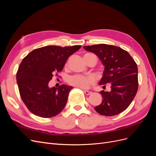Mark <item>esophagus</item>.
<instances>
[{
	"label": "esophagus",
	"instance_id": "1",
	"mask_svg": "<svg viewBox=\"0 0 156 156\" xmlns=\"http://www.w3.org/2000/svg\"><path fill=\"white\" fill-rule=\"evenodd\" d=\"M84 93L86 94V95H90V94H92V92L90 91H88V90H83Z\"/></svg>",
	"mask_w": 156,
	"mask_h": 156
}]
</instances>
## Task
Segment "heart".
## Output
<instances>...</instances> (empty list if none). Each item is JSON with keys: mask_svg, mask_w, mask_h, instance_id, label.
<instances>
[{"mask_svg": "<svg viewBox=\"0 0 156 156\" xmlns=\"http://www.w3.org/2000/svg\"><path fill=\"white\" fill-rule=\"evenodd\" d=\"M84 56H93L96 58L97 60L96 56L92 53H87ZM94 82H95V79L93 77L85 76L83 75H72L68 79V83L71 85L81 88H87L90 85L94 84Z\"/></svg>", "mask_w": 156, "mask_h": 156, "instance_id": "heart-1", "label": "heart"}]
</instances>
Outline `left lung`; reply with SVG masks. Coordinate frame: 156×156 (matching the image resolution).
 Here are the masks:
<instances>
[{
    "label": "left lung",
    "instance_id": "left-lung-1",
    "mask_svg": "<svg viewBox=\"0 0 156 156\" xmlns=\"http://www.w3.org/2000/svg\"><path fill=\"white\" fill-rule=\"evenodd\" d=\"M96 54L105 66L100 85L110 84L111 91L100 92L102 103L94 109L99 114L112 116L120 114L129 107L138 90V69L128 52L119 47L98 44L84 46Z\"/></svg>",
    "mask_w": 156,
    "mask_h": 156
}]
</instances>
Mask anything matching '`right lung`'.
Wrapping results in <instances>:
<instances>
[{
  "label": "right lung",
  "instance_id": "obj_1",
  "mask_svg": "<svg viewBox=\"0 0 156 156\" xmlns=\"http://www.w3.org/2000/svg\"><path fill=\"white\" fill-rule=\"evenodd\" d=\"M81 45H49L31 51L23 58L16 74L23 101L32 114L42 118L55 116L63 110L72 87L62 84L49 88V82L62 70L66 60Z\"/></svg>",
  "mask_w": 156,
  "mask_h": 156
}]
</instances>
